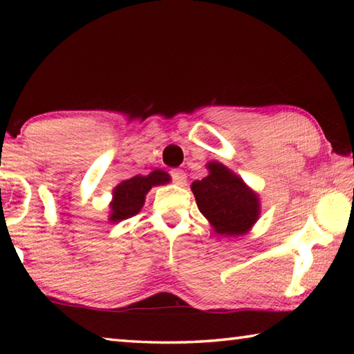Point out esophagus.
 I'll use <instances>...</instances> for the list:
<instances>
[{
    "label": "esophagus",
    "mask_w": 354,
    "mask_h": 354,
    "mask_svg": "<svg viewBox=\"0 0 354 354\" xmlns=\"http://www.w3.org/2000/svg\"><path fill=\"white\" fill-rule=\"evenodd\" d=\"M171 181L175 183L176 185H184L187 183V176H185V173L183 170H173L171 171Z\"/></svg>",
    "instance_id": "esophagus-1"
}]
</instances>
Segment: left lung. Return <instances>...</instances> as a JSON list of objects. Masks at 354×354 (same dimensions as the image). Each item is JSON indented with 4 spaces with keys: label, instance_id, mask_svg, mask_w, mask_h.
I'll list each match as a JSON object with an SVG mask.
<instances>
[{
    "label": "left lung",
    "instance_id": "1",
    "mask_svg": "<svg viewBox=\"0 0 354 354\" xmlns=\"http://www.w3.org/2000/svg\"><path fill=\"white\" fill-rule=\"evenodd\" d=\"M209 175L192 183L200 212L221 236H241L251 230L261 214L259 196L242 178L220 162H209Z\"/></svg>",
    "mask_w": 354,
    "mask_h": 354
}]
</instances>
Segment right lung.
<instances>
[{
  "mask_svg": "<svg viewBox=\"0 0 354 354\" xmlns=\"http://www.w3.org/2000/svg\"><path fill=\"white\" fill-rule=\"evenodd\" d=\"M170 181L169 173L162 170H154L147 176L136 175L127 181L120 183L112 192L111 201V215L109 220L117 223L120 220L129 218L139 214L145 203V195L154 185L167 184Z\"/></svg>",
  "mask_w": 354,
  "mask_h": 354,
  "instance_id": "add662e5",
  "label": "right lung"
}]
</instances>
